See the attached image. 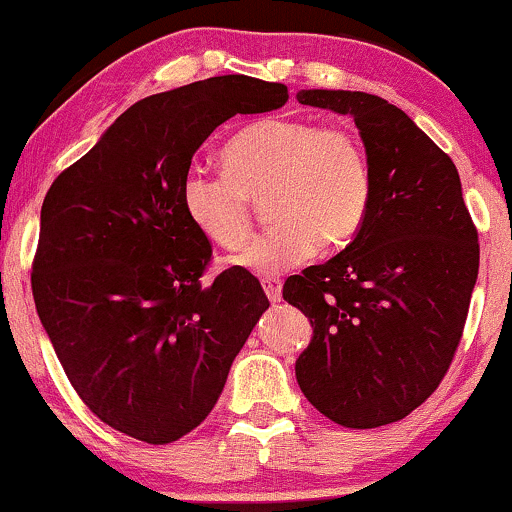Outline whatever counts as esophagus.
Listing matches in <instances>:
<instances>
[{
    "label": "esophagus",
    "instance_id": "1",
    "mask_svg": "<svg viewBox=\"0 0 512 512\" xmlns=\"http://www.w3.org/2000/svg\"><path fill=\"white\" fill-rule=\"evenodd\" d=\"M262 286H264V293H267V298L272 300V303H281V281L279 279H264Z\"/></svg>",
    "mask_w": 512,
    "mask_h": 512
}]
</instances>
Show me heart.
<instances>
[{
  "mask_svg": "<svg viewBox=\"0 0 512 512\" xmlns=\"http://www.w3.org/2000/svg\"><path fill=\"white\" fill-rule=\"evenodd\" d=\"M221 164L224 174L202 166L183 174V214L214 245L236 250L250 233V202L264 195V214L274 224L231 257L260 276L300 267L319 243H348L372 200L369 155L346 126L291 116L255 121L221 147Z\"/></svg>",
  "mask_w": 512,
  "mask_h": 512,
  "instance_id": "obj_1",
  "label": "heart"
}]
</instances>
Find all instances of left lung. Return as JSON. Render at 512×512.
<instances>
[{"label":"left lung","mask_w":512,"mask_h":512,"mask_svg":"<svg viewBox=\"0 0 512 512\" xmlns=\"http://www.w3.org/2000/svg\"><path fill=\"white\" fill-rule=\"evenodd\" d=\"M298 102L353 116L372 200L346 250L283 286L315 326L295 377L331 422L374 429L446 377L477 281V226L451 157L396 104L350 90H300Z\"/></svg>","instance_id":"8db88e82"}]
</instances>
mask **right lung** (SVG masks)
I'll use <instances>...</instances> for the list:
<instances>
[{
    "mask_svg": "<svg viewBox=\"0 0 512 512\" xmlns=\"http://www.w3.org/2000/svg\"><path fill=\"white\" fill-rule=\"evenodd\" d=\"M286 102V85L250 76L159 92L49 186L30 274L35 307L80 400L116 432L155 446L193 432L269 307L240 267L202 283L212 243L183 214L178 190L214 128Z\"/></svg>",
    "mask_w": 512,
    "mask_h": 512,
    "instance_id": "1",
    "label": "right lung"
}]
</instances>
